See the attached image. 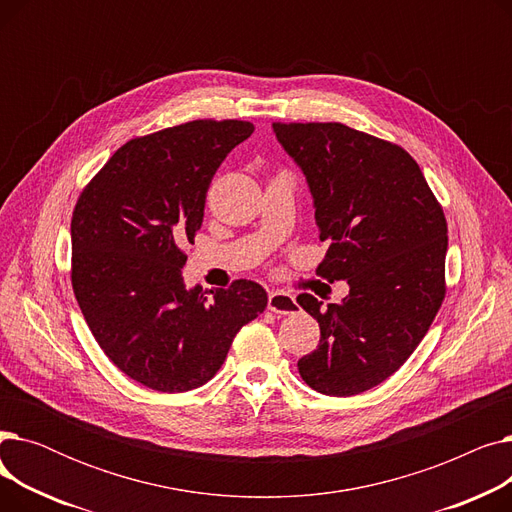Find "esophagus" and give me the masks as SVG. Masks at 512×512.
<instances>
[{"mask_svg":"<svg viewBox=\"0 0 512 512\" xmlns=\"http://www.w3.org/2000/svg\"><path fill=\"white\" fill-rule=\"evenodd\" d=\"M267 309L274 311L276 315H292L299 311V305H297V301H294L292 294L274 290V292H270V299H267Z\"/></svg>","mask_w":512,"mask_h":512,"instance_id":"obj_1","label":"esophagus"}]
</instances>
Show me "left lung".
<instances>
[{
  "mask_svg": "<svg viewBox=\"0 0 512 512\" xmlns=\"http://www.w3.org/2000/svg\"><path fill=\"white\" fill-rule=\"evenodd\" d=\"M272 128L307 180L319 238L330 240L317 274L351 288L326 311L311 294L297 299L321 330L301 378L328 396L361 394L411 357L444 301V211L398 145L338 122Z\"/></svg>",
  "mask_w": 512,
  "mask_h": 512,
  "instance_id": "8db88e82",
  "label": "left lung"
}]
</instances>
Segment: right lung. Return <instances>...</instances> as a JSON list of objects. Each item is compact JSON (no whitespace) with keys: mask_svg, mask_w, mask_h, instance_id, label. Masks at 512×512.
I'll return each mask as SVG.
<instances>
[{"mask_svg":"<svg viewBox=\"0 0 512 512\" xmlns=\"http://www.w3.org/2000/svg\"><path fill=\"white\" fill-rule=\"evenodd\" d=\"M255 126L195 120L120 147L72 213V288L110 361L157 392H186L222 367L238 330L267 307L251 280L186 288L184 242L203 224L207 188Z\"/></svg>","mask_w":512,"mask_h":512,"instance_id":"1","label":"right lung"}]
</instances>
